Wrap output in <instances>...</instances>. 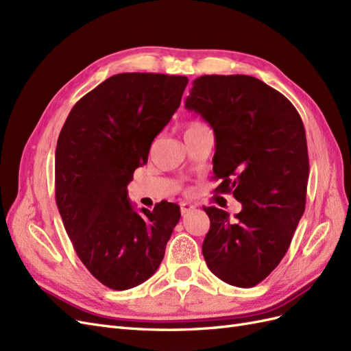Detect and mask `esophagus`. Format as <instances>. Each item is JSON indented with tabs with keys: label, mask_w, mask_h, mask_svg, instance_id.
I'll list each match as a JSON object with an SVG mask.
<instances>
[{
	"label": "esophagus",
	"mask_w": 351,
	"mask_h": 351,
	"mask_svg": "<svg viewBox=\"0 0 351 351\" xmlns=\"http://www.w3.org/2000/svg\"><path fill=\"white\" fill-rule=\"evenodd\" d=\"M180 209H182V214H183V215H186V214H189L190 210L195 209V206H193L192 204H187V202H183V204L180 205Z\"/></svg>",
	"instance_id": "1"
}]
</instances>
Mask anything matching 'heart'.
<instances>
[{"mask_svg": "<svg viewBox=\"0 0 351 351\" xmlns=\"http://www.w3.org/2000/svg\"><path fill=\"white\" fill-rule=\"evenodd\" d=\"M204 127H206V125H205V124H202L200 121H196V120H193V121H189V123H187V125H186V133H192V132L200 130V129H204Z\"/></svg>", "mask_w": 351, "mask_h": 351, "instance_id": "obj_1", "label": "heart"}]
</instances>
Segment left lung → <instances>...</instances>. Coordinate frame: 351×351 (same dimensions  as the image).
Listing matches in <instances>:
<instances>
[{"instance_id": "1", "label": "left lung", "mask_w": 351, "mask_h": 351, "mask_svg": "<svg viewBox=\"0 0 351 351\" xmlns=\"http://www.w3.org/2000/svg\"><path fill=\"white\" fill-rule=\"evenodd\" d=\"M186 108L214 129L218 190L232 192L243 206L234 221L226 210L204 208L210 228L202 253L219 280L247 289L278 267L304 212L303 121L282 93L244 74L197 77Z\"/></svg>"}]
</instances>
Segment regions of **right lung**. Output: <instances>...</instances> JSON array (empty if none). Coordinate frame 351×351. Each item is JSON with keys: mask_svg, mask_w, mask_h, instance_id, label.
<instances>
[{"mask_svg": "<svg viewBox=\"0 0 351 351\" xmlns=\"http://www.w3.org/2000/svg\"><path fill=\"white\" fill-rule=\"evenodd\" d=\"M189 79L111 76L74 105L56 149V200L79 259L112 290L151 278L182 217L169 202L137 212L127 184L180 107Z\"/></svg>", "mask_w": 351, "mask_h": 351, "instance_id": "1", "label": "right lung"}]
</instances>
